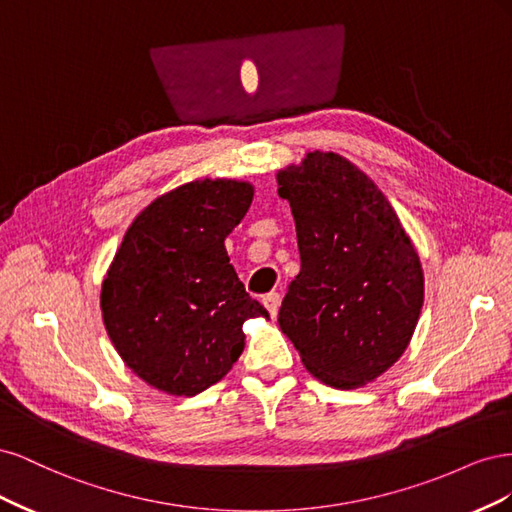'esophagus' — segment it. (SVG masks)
Here are the masks:
<instances>
[{"label":"esophagus","instance_id":"1","mask_svg":"<svg viewBox=\"0 0 512 512\" xmlns=\"http://www.w3.org/2000/svg\"><path fill=\"white\" fill-rule=\"evenodd\" d=\"M280 301H282L280 292H269V294H265V297H262V303H265V307L269 309L271 318L277 316V309H280Z\"/></svg>","mask_w":512,"mask_h":512}]
</instances>
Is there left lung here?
Segmentation results:
<instances>
[{"mask_svg":"<svg viewBox=\"0 0 512 512\" xmlns=\"http://www.w3.org/2000/svg\"><path fill=\"white\" fill-rule=\"evenodd\" d=\"M277 185L301 254L277 322L309 374L356 389L408 348L425 294L421 260L378 185L337 153H307Z\"/></svg>","mask_w":512,"mask_h":512,"instance_id":"1","label":"left lung"}]
</instances>
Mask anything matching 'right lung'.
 <instances>
[{"label": "right lung", "mask_w": 512, "mask_h": 512, "mask_svg": "<svg viewBox=\"0 0 512 512\" xmlns=\"http://www.w3.org/2000/svg\"><path fill=\"white\" fill-rule=\"evenodd\" d=\"M252 198L245 181L196 179L153 200L123 237L102 282V318L123 363L153 389L203 393L241 356L243 322L269 318L224 247Z\"/></svg>", "instance_id": "right-lung-1"}]
</instances>
